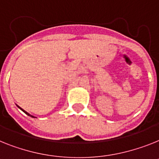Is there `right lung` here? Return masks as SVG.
<instances>
[{"instance_id":"right-lung-1","label":"right lung","mask_w":159,"mask_h":159,"mask_svg":"<svg viewBox=\"0 0 159 159\" xmlns=\"http://www.w3.org/2000/svg\"><path fill=\"white\" fill-rule=\"evenodd\" d=\"M17 106H18V105H17ZM18 107H19V108L21 109V110H22V111H23V112H25V113H26V114L27 115V116H31V117H33V118H35V117H34V116H31V115H30V114H29V113H27V112H26V111H24L23 109H22V108H21V107H18Z\"/></svg>"}]
</instances>
